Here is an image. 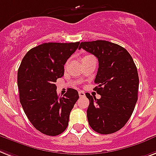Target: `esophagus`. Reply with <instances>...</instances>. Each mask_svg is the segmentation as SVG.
<instances>
[{"instance_id": "34e87169", "label": "esophagus", "mask_w": 156, "mask_h": 156, "mask_svg": "<svg viewBox=\"0 0 156 156\" xmlns=\"http://www.w3.org/2000/svg\"><path fill=\"white\" fill-rule=\"evenodd\" d=\"M79 96H80V98H84V97H85V93H84L83 91H80Z\"/></svg>"}]
</instances>
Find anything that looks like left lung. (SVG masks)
I'll return each instance as SVG.
<instances>
[{"instance_id": "1", "label": "left lung", "mask_w": 156, "mask_h": 156, "mask_svg": "<svg viewBox=\"0 0 156 156\" xmlns=\"http://www.w3.org/2000/svg\"><path fill=\"white\" fill-rule=\"evenodd\" d=\"M94 55L99 68L94 90L100 99L86 93L89 100L87 118L91 128L109 134L126 125L138 101L139 75L131 55L119 45L105 40L82 42L79 49Z\"/></svg>"}]
</instances>
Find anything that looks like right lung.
Returning a JSON list of instances; mask_svg holds the SVG:
<instances>
[{
	"label": "right lung",
	"mask_w": 156,
	"mask_h": 156,
	"mask_svg": "<svg viewBox=\"0 0 156 156\" xmlns=\"http://www.w3.org/2000/svg\"><path fill=\"white\" fill-rule=\"evenodd\" d=\"M80 42L48 43L27 52L17 71L20 102L31 124L38 131L56 136L68 127L69 115L79 98L68 88L63 98L57 95L55 82L64 74V64Z\"/></svg>",
	"instance_id": "1"
}]
</instances>
